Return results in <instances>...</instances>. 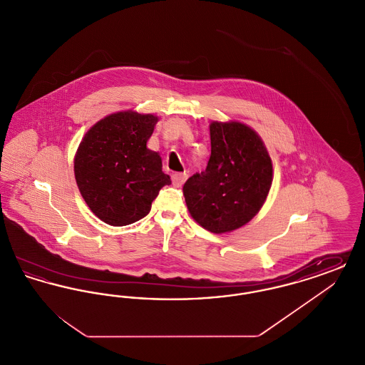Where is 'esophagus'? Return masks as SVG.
<instances>
[{"label": "esophagus", "instance_id": "obj_1", "mask_svg": "<svg viewBox=\"0 0 365 365\" xmlns=\"http://www.w3.org/2000/svg\"><path fill=\"white\" fill-rule=\"evenodd\" d=\"M187 174L186 173H176L173 175V185L175 187H182V185L186 182Z\"/></svg>", "mask_w": 365, "mask_h": 365}]
</instances>
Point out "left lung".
<instances>
[{
	"mask_svg": "<svg viewBox=\"0 0 365 365\" xmlns=\"http://www.w3.org/2000/svg\"><path fill=\"white\" fill-rule=\"evenodd\" d=\"M207 170L183 186L191 217L215 234L249 223L272 185V160L260 135L241 122H212Z\"/></svg>",
	"mask_w": 365,
	"mask_h": 365,
	"instance_id": "left-lung-1",
	"label": "left lung"
}]
</instances>
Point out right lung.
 <instances>
[{
    "instance_id": "right-lung-1",
    "label": "right lung",
    "mask_w": 365,
    "mask_h": 365,
    "mask_svg": "<svg viewBox=\"0 0 365 365\" xmlns=\"http://www.w3.org/2000/svg\"><path fill=\"white\" fill-rule=\"evenodd\" d=\"M158 118L122 110L98 120L85 134L73 158L79 191L90 210L106 225L138 222L161 187L171 185L161 157L146 143Z\"/></svg>"
}]
</instances>
